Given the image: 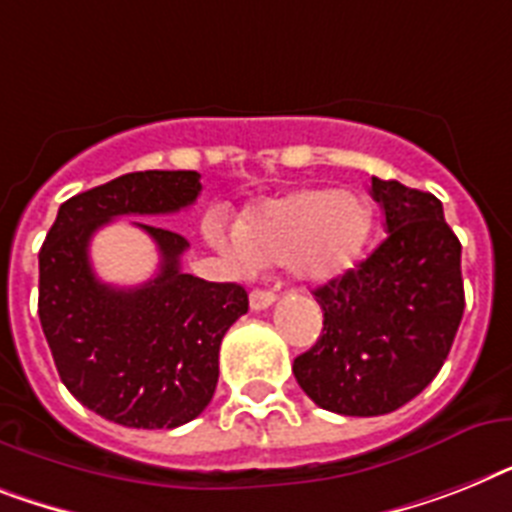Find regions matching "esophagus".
<instances>
[{
	"label": "esophagus",
	"instance_id": "34e87169",
	"mask_svg": "<svg viewBox=\"0 0 512 512\" xmlns=\"http://www.w3.org/2000/svg\"><path fill=\"white\" fill-rule=\"evenodd\" d=\"M274 290H264V287H256L251 295H248V303H251L253 311H264V308H269L274 303Z\"/></svg>",
	"mask_w": 512,
	"mask_h": 512
}]
</instances>
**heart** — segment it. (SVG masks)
Masks as SVG:
<instances>
[{
  "mask_svg": "<svg viewBox=\"0 0 512 512\" xmlns=\"http://www.w3.org/2000/svg\"><path fill=\"white\" fill-rule=\"evenodd\" d=\"M371 225V206L363 196L303 188L248 211L238 235L253 261L290 264L301 280L319 285L358 264Z\"/></svg>",
  "mask_w": 512,
  "mask_h": 512,
  "instance_id": "b5f03b06",
  "label": "heart"
}]
</instances>
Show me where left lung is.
I'll return each mask as SVG.
<instances>
[{"instance_id":"1","label":"left lung","mask_w":512,"mask_h":512,"mask_svg":"<svg viewBox=\"0 0 512 512\" xmlns=\"http://www.w3.org/2000/svg\"><path fill=\"white\" fill-rule=\"evenodd\" d=\"M387 238L369 259L316 287L324 329L293 374L319 408L384 416L437 377L463 319L460 240L442 201L371 177Z\"/></svg>"}]
</instances>
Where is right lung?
<instances>
[{
  "label": "right lung",
  "mask_w": 512,
  "mask_h": 512,
  "mask_svg": "<svg viewBox=\"0 0 512 512\" xmlns=\"http://www.w3.org/2000/svg\"><path fill=\"white\" fill-rule=\"evenodd\" d=\"M193 170H146L67 198L38 253V319L59 379L75 400L130 429H175L201 416L219 379V345L248 311L235 282L180 269L188 240L143 225L159 248V272L138 287L94 274L88 246L117 217L185 209L201 193Z\"/></svg>",
  "instance_id": "1"
}]
</instances>
